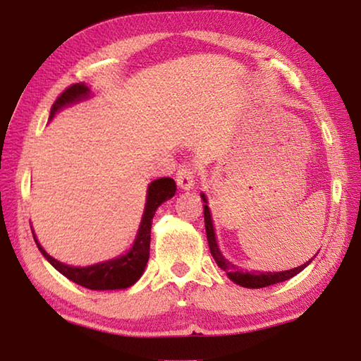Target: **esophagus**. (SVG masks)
<instances>
[{"label": "esophagus", "instance_id": "esophagus-1", "mask_svg": "<svg viewBox=\"0 0 361 361\" xmlns=\"http://www.w3.org/2000/svg\"><path fill=\"white\" fill-rule=\"evenodd\" d=\"M194 178L195 172L191 164H183V166H180V169L176 170V183H178V186L181 189H185V191L194 186Z\"/></svg>", "mask_w": 361, "mask_h": 361}]
</instances>
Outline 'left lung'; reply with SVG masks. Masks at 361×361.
Here are the masks:
<instances>
[{
  "mask_svg": "<svg viewBox=\"0 0 361 361\" xmlns=\"http://www.w3.org/2000/svg\"><path fill=\"white\" fill-rule=\"evenodd\" d=\"M202 199L205 202V195L202 194ZM204 218H205V231H207V240H209V247H210V253L213 258H215L216 264L223 269V271L228 274V277L235 282L237 285L245 286V288H264V286L274 285V283H280L285 282L291 277H295L296 274H299L302 269L309 264L310 261L305 262V264L291 269V271H285V272H266V274H248V272H242L237 269L234 264L226 261L223 258V255L219 253L218 245H216V239H215V231H213V224H212V216H210V210L209 207L204 205Z\"/></svg>",
  "mask_w": 361,
  "mask_h": 361,
  "instance_id": "left-lung-1",
  "label": "left lung"
}]
</instances>
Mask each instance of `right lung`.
I'll list each match as a JSON object with an SVG mask.
<instances>
[{
  "label": "right lung",
  "mask_w": 361,
  "mask_h": 361,
  "mask_svg": "<svg viewBox=\"0 0 361 361\" xmlns=\"http://www.w3.org/2000/svg\"><path fill=\"white\" fill-rule=\"evenodd\" d=\"M89 89L84 84H73L66 87L62 94L57 97L56 103L51 108V118L60 108L70 105L73 102L81 100L82 97H87ZM176 192V183L172 178H159L154 180L148 188V199L143 213L142 224H140L137 240L130 248V252L106 262L89 266V267H71L63 262L54 259L51 255H47L35 237L36 245L39 252L44 255V258L57 269L60 274H63L66 279L84 286L89 290H121L129 288L137 280L142 277L146 267V262L149 258V242H151V224L156 209L162 202H166L170 197H173Z\"/></svg>",
  "instance_id": "obj_1"
}]
</instances>
